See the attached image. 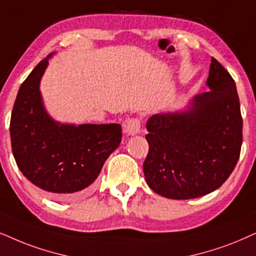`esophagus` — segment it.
I'll use <instances>...</instances> for the list:
<instances>
[{
	"label": "esophagus",
	"mask_w": 256,
	"mask_h": 256,
	"mask_svg": "<svg viewBox=\"0 0 256 256\" xmlns=\"http://www.w3.org/2000/svg\"><path fill=\"white\" fill-rule=\"evenodd\" d=\"M141 128V122L138 118H129L124 122V132L126 135L128 136H134L140 132Z\"/></svg>",
	"instance_id": "1"
}]
</instances>
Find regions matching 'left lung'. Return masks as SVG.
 <instances>
[{
    "instance_id": "1",
    "label": "left lung",
    "mask_w": 256,
    "mask_h": 256,
    "mask_svg": "<svg viewBox=\"0 0 256 256\" xmlns=\"http://www.w3.org/2000/svg\"><path fill=\"white\" fill-rule=\"evenodd\" d=\"M209 90L174 112L147 122L149 152L144 164L152 192L189 200L216 190L230 178L240 156L242 118L234 80L212 58Z\"/></svg>"
}]
</instances>
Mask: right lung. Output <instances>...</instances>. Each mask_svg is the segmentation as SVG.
Instances as JSON below:
<instances>
[{
    "label": "right lung",
    "instance_id": "add662e5",
    "mask_svg": "<svg viewBox=\"0 0 256 256\" xmlns=\"http://www.w3.org/2000/svg\"><path fill=\"white\" fill-rule=\"evenodd\" d=\"M49 54L20 87L10 118L12 155L22 174L54 198L87 193L109 155L120 146L118 124H62L52 118L40 90Z\"/></svg>",
    "mask_w": 256,
    "mask_h": 256
}]
</instances>
